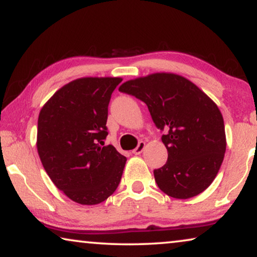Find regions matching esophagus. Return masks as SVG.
I'll return each instance as SVG.
<instances>
[{
  "instance_id": "1",
  "label": "esophagus",
  "mask_w": 257,
  "mask_h": 257,
  "mask_svg": "<svg viewBox=\"0 0 257 257\" xmlns=\"http://www.w3.org/2000/svg\"><path fill=\"white\" fill-rule=\"evenodd\" d=\"M145 146H146V144H145L144 141H140V143L138 144L137 148H135V150L132 151V153L135 154V155H139V154H141V153H143V151L145 150Z\"/></svg>"
}]
</instances>
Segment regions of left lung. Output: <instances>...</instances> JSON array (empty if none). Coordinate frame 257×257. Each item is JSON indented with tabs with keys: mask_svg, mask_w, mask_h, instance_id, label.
I'll return each mask as SVG.
<instances>
[{
	"mask_svg": "<svg viewBox=\"0 0 257 257\" xmlns=\"http://www.w3.org/2000/svg\"><path fill=\"white\" fill-rule=\"evenodd\" d=\"M119 91L146 103L161 131L168 160L154 170L158 187L170 197L188 199L217 176L226 151L222 114L205 92L185 77L155 73L126 81Z\"/></svg>",
	"mask_w": 257,
	"mask_h": 257,
	"instance_id": "1",
	"label": "left lung"
}]
</instances>
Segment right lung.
I'll return each mask as SVG.
<instances>
[{"instance_id": "right-lung-1", "label": "right lung", "mask_w": 257, "mask_h": 257, "mask_svg": "<svg viewBox=\"0 0 257 257\" xmlns=\"http://www.w3.org/2000/svg\"><path fill=\"white\" fill-rule=\"evenodd\" d=\"M120 77H82L59 89L38 118L37 150L44 169L74 202L95 205L119 185L126 158L107 136V106Z\"/></svg>"}]
</instances>
